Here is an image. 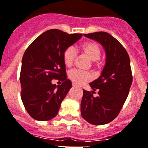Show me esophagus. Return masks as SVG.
Instances as JSON below:
<instances>
[{
  "instance_id": "34e87169",
  "label": "esophagus",
  "mask_w": 148,
  "mask_h": 148,
  "mask_svg": "<svg viewBox=\"0 0 148 148\" xmlns=\"http://www.w3.org/2000/svg\"><path fill=\"white\" fill-rule=\"evenodd\" d=\"M72 86H77V85H76V84H72Z\"/></svg>"
}]
</instances>
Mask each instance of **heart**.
I'll return each mask as SVG.
<instances>
[{
    "instance_id": "heart-1",
    "label": "heart",
    "mask_w": 148,
    "mask_h": 148,
    "mask_svg": "<svg viewBox=\"0 0 148 148\" xmlns=\"http://www.w3.org/2000/svg\"><path fill=\"white\" fill-rule=\"evenodd\" d=\"M80 49L84 55L92 60L95 65L100 64L101 49L97 43L92 41L86 42L82 44ZM77 55V53L74 47H68L64 49L63 53V61L65 65L68 67L71 66L76 59ZM68 77L74 84L79 85L87 83L92 79V75L90 72L79 69H72L68 71Z\"/></svg>"
}]
</instances>
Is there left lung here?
Instances as JSON below:
<instances>
[{
    "label": "left lung",
    "mask_w": 148,
    "mask_h": 148,
    "mask_svg": "<svg viewBox=\"0 0 148 148\" xmlns=\"http://www.w3.org/2000/svg\"><path fill=\"white\" fill-rule=\"evenodd\" d=\"M101 43L106 52V63L101 76L89 84L92 91L84 89L80 105L82 117L99 126L118 116L132 83L130 59L126 49L110 34L104 32L84 34ZM97 91V97L93 94Z\"/></svg>",
    "instance_id": "8db88e82"
}]
</instances>
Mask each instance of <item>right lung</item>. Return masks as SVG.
Segmentation results:
<instances>
[{"mask_svg": "<svg viewBox=\"0 0 148 148\" xmlns=\"http://www.w3.org/2000/svg\"><path fill=\"white\" fill-rule=\"evenodd\" d=\"M59 29L43 32L29 45L22 61L19 80L25 108L36 120L47 121L59 112L61 103L71 88L63 61L64 49L82 38ZM53 79L63 82L51 84Z\"/></svg>", "mask_w": 148, "mask_h": 148, "instance_id": "1", "label": "right lung"}]
</instances>
